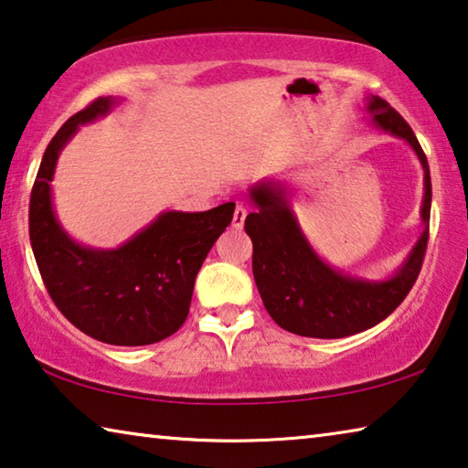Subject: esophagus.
I'll return each instance as SVG.
<instances>
[{
	"instance_id": "esophagus-1",
	"label": "esophagus",
	"mask_w": 468,
	"mask_h": 468,
	"mask_svg": "<svg viewBox=\"0 0 468 468\" xmlns=\"http://www.w3.org/2000/svg\"><path fill=\"white\" fill-rule=\"evenodd\" d=\"M246 217H248L246 207H243V206H237V207H235V212H233V222H231V227H233V229H241V227H243V222H246Z\"/></svg>"
}]
</instances>
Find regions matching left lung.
Instances as JSON below:
<instances>
[{
  "label": "left lung",
  "instance_id": "left-lung-1",
  "mask_svg": "<svg viewBox=\"0 0 468 468\" xmlns=\"http://www.w3.org/2000/svg\"><path fill=\"white\" fill-rule=\"evenodd\" d=\"M365 110L375 129L404 139L417 154L425 175L422 233L389 277H354L318 256L303 235L292 206V185L281 179L251 185L254 212L246 218V233L254 243L251 271L256 287L272 321L295 335L339 339L375 327L402 303L425 258L431 214V176L425 154L408 122L379 95H368Z\"/></svg>",
  "mask_w": 468,
  "mask_h": 468
}]
</instances>
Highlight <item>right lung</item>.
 Listing matches in <instances>:
<instances>
[{"label":"right lung","instance_id":"1","mask_svg":"<svg viewBox=\"0 0 468 468\" xmlns=\"http://www.w3.org/2000/svg\"><path fill=\"white\" fill-rule=\"evenodd\" d=\"M121 98L89 103L62 124L43 154L28 207V233L51 300L74 327L112 346H147L173 335L187 318L207 251L231 225L235 204L206 212H160L118 248L83 246L54 210L51 181L79 127L112 112Z\"/></svg>","mask_w":468,"mask_h":468}]
</instances>
